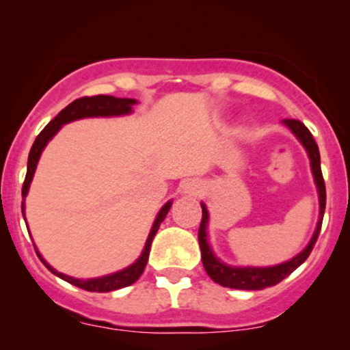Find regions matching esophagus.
Here are the masks:
<instances>
[{
	"instance_id": "34e87169",
	"label": "esophagus",
	"mask_w": 350,
	"mask_h": 350,
	"mask_svg": "<svg viewBox=\"0 0 350 350\" xmlns=\"http://www.w3.org/2000/svg\"><path fill=\"white\" fill-rule=\"evenodd\" d=\"M183 191L187 196H199L200 191H202V184L199 180H187L183 186Z\"/></svg>"
}]
</instances>
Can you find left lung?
Returning <instances> with one entry per match:
<instances>
[{
	"instance_id": "1",
	"label": "left lung",
	"mask_w": 350,
	"mask_h": 350,
	"mask_svg": "<svg viewBox=\"0 0 350 350\" xmlns=\"http://www.w3.org/2000/svg\"><path fill=\"white\" fill-rule=\"evenodd\" d=\"M283 124L290 128V131L296 138L299 139L301 144L306 150L309 161H311V171L314 176V183L317 187V196H319V222L312 234V239L309 240L308 247L303 252L293 256L288 262L275 265V267H230L220 262L219 258L212 252L211 245L207 242V224H208V211L206 204H200L202 207V220H200L199 227V245L200 253H202V265L206 268L207 275L211 276L215 283L222 284L226 288H234V290H265L268 286H275L281 280L291 275L299 265L306 262L309 253L312 252L317 237H319L321 226H323V215L324 208H326V186H324L323 172H321V156L319 148L312 138L311 131L304 126L299 120H283Z\"/></svg>"
}]
</instances>
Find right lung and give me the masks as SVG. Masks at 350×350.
Listing matches in <instances>:
<instances>
[{
    "label": "right lung",
    "instance_id": "1",
    "mask_svg": "<svg viewBox=\"0 0 350 350\" xmlns=\"http://www.w3.org/2000/svg\"><path fill=\"white\" fill-rule=\"evenodd\" d=\"M136 102L135 98H116L111 97V95H95V97H82L74 100V102L69 103L66 108H64L60 113L55 116L54 120H51L49 124L38 135L36 142L33 144L29 151V158H27V172H26V179H24L23 184V217H24V199H26L27 191H29L31 180H33V176L36 172V166H38L39 158H41V152L46 144L51 142L52 136H54L57 131L62 128V124L74 122V120H80V118H88V116H120V115H128L131 113V107L135 105ZM172 200L166 202L159 211V214L156 215L154 224H152L150 235H148L146 243H144L143 253L139 255V258L136 260L133 265H130L128 268H124L122 271L111 273V275L107 276H100V278H88V280H79V278H72V276L64 275V273H59L57 270L51 267L46 260L42 258L41 253L38 252L36 248V253L41 258V262L46 265V268L49 271L54 273L55 276L62 278L67 283L74 284V286L82 288L85 291H95V293H108V291H115L120 290V288L130 286L133 284L136 280L142 276V273L144 271V267L148 263V256H150V248H151V242L154 239L156 232H158L159 226L164 219H166L167 212H170ZM27 227V226H26Z\"/></svg>",
    "mask_w": 350,
    "mask_h": 350
}]
</instances>
